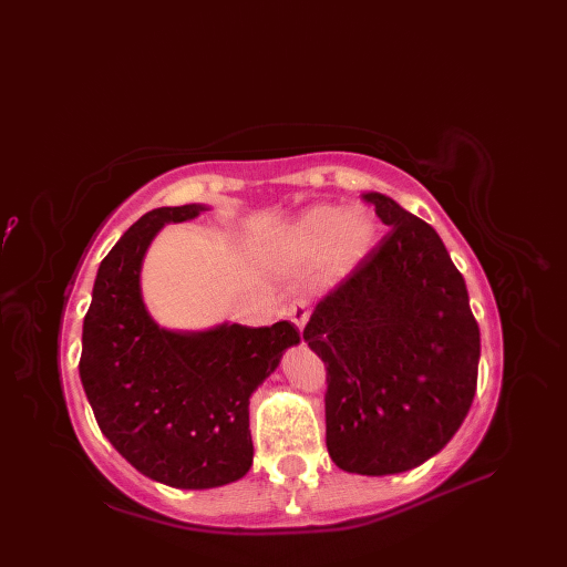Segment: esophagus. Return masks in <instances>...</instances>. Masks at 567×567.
I'll return each mask as SVG.
<instances>
[{
	"instance_id": "esophagus-1",
	"label": "esophagus",
	"mask_w": 567,
	"mask_h": 567,
	"mask_svg": "<svg viewBox=\"0 0 567 567\" xmlns=\"http://www.w3.org/2000/svg\"><path fill=\"white\" fill-rule=\"evenodd\" d=\"M287 317L299 326V329L303 331V326L308 323V317H310V310H308V301H303V299H293L291 303H289V308H287Z\"/></svg>"
}]
</instances>
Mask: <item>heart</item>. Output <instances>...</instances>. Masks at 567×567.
<instances>
[{
	"instance_id": "1",
	"label": "heart",
	"mask_w": 567,
	"mask_h": 567,
	"mask_svg": "<svg viewBox=\"0 0 567 567\" xmlns=\"http://www.w3.org/2000/svg\"><path fill=\"white\" fill-rule=\"evenodd\" d=\"M372 238L374 223L363 208L315 206L285 236L282 257L291 266L319 264L329 278H342L365 257Z\"/></svg>"
}]
</instances>
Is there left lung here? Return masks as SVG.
I'll use <instances>...</instances> for the list:
<instances>
[{"label": "left lung", "instance_id": "obj_1", "mask_svg": "<svg viewBox=\"0 0 567 567\" xmlns=\"http://www.w3.org/2000/svg\"><path fill=\"white\" fill-rule=\"evenodd\" d=\"M379 246L317 303L303 340L326 365V445L349 473L421 466L464 423L481 329L439 234L381 193Z\"/></svg>", "mask_w": 567, "mask_h": 567}]
</instances>
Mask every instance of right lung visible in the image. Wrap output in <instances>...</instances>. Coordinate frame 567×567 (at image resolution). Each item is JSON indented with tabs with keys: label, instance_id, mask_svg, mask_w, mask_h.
<instances>
[{
	"label": "right lung",
	"instance_id": "add662e5",
	"mask_svg": "<svg viewBox=\"0 0 567 567\" xmlns=\"http://www.w3.org/2000/svg\"><path fill=\"white\" fill-rule=\"evenodd\" d=\"M202 212L184 204L144 214L101 261L82 326L80 379L101 432L146 478L178 489L244 478L250 395L301 340L289 321L176 333L146 312L140 271L148 244L165 223Z\"/></svg>",
	"mask_w": 567,
	"mask_h": 567
}]
</instances>
